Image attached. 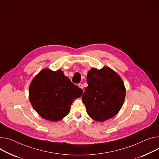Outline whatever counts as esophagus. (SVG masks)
<instances>
[{
  "instance_id": "1",
  "label": "esophagus",
  "mask_w": 159,
  "mask_h": 159,
  "mask_svg": "<svg viewBox=\"0 0 159 159\" xmlns=\"http://www.w3.org/2000/svg\"><path fill=\"white\" fill-rule=\"evenodd\" d=\"M78 86H79L80 88H81L82 90L84 89V86H83V85H82V84H80V83L79 84H78Z\"/></svg>"
}]
</instances>
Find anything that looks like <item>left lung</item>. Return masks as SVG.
<instances>
[{
  "label": "left lung",
  "mask_w": 159,
  "mask_h": 159,
  "mask_svg": "<svg viewBox=\"0 0 159 159\" xmlns=\"http://www.w3.org/2000/svg\"><path fill=\"white\" fill-rule=\"evenodd\" d=\"M87 82L82 100L88 114L100 122L114 117L122 107L126 95L120 76L108 66L100 70L93 68L88 72Z\"/></svg>",
  "instance_id": "1"
}]
</instances>
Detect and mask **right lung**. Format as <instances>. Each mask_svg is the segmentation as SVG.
Listing matches in <instances>:
<instances>
[{
    "label": "right lung",
    "instance_id": "add662e5",
    "mask_svg": "<svg viewBox=\"0 0 159 159\" xmlns=\"http://www.w3.org/2000/svg\"><path fill=\"white\" fill-rule=\"evenodd\" d=\"M82 92L61 70L45 68L30 82L29 98L41 117L56 122L69 114L73 100L80 97Z\"/></svg>",
    "mask_w": 159,
    "mask_h": 159
}]
</instances>
